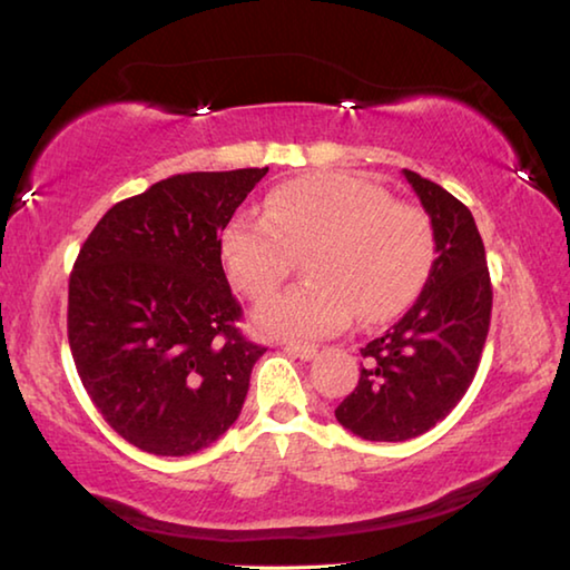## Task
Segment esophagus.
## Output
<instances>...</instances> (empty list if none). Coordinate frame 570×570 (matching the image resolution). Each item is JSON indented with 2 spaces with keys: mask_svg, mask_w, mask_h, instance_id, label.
<instances>
[{
  "mask_svg": "<svg viewBox=\"0 0 570 570\" xmlns=\"http://www.w3.org/2000/svg\"><path fill=\"white\" fill-rule=\"evenodd\" d=\"M286 352L298 356V360H304V362L314 360V356L320 354V350H316V346H312V344H296V342H288L286 344Z\"/></svg>",
  "mask_w": 570,
  "mask_h": 570,
  "instance_id": "34e87169",
  "label": "esophagus"
}]
</instances>
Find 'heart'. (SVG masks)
Returning a JSON list of instances; mask_svg holds the SVG:
<instances>
[{
  "instance_id": "obj_1",
  "label": "heart",
  "mask_w": 570,
  "mask_h": 570,
  "mask_svg": "<svg viewBox=\"0 0 570 570\" xmlns=\"http://www.w3.org/2000/svg\"><path fill=\"white\" fill-rule=\"evenodd\" d=\"M304 254L308 278L256 308L258 330L286 340L340 332L354 312L377 324L404 312L435 264V230L420 208L380 186L322 173L284 180L264 214H238L220 234V262L240 294L264 298Z\"/></svg>"
}]
</instances>
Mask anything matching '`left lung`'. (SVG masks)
<instances>
[{"label": "left lung", "mask_w": 570, "mask_h": 570, "mask_svg": "<svg viewBox=\"0 0 570 570\" xmlns=\"http://www.w3.org/2000/svg\"><path fill=\"white\" fill-rule=\"evenodd\" d=\"M435 230L438 258L417 302L362 350L352 394L334 410L362 440H412L445 420L475 377L493 286L470 208L438 183L404 170Z\"/></svg>", "instance_id": "8db88e82"}]
</instances>
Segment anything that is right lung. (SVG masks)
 <instances>
[{"label": "right lung", "instance_id": "obj_1", "mask_svg": "<svg viewBox=\"0 0 570 570\" xmlns=\"http://www.w3.org/2000/svg\"><path fill=\"white\" fill-rule=\"evenodd\" d=\"M268 168L183 173L125 198L70 274L67 340L102 420L153 455H193L238 420L266 346L238 332L220 230Z\"/></svg>", "mask_w": 570, "mask_h": 570}]
</instances>
